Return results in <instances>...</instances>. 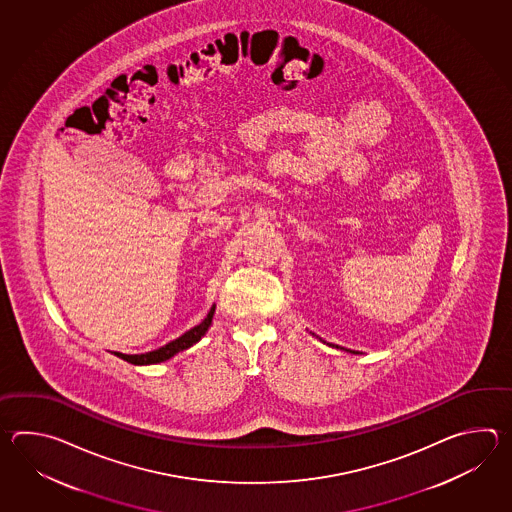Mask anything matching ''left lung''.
<instances>
[{"mask_svg":"<svg viewBox=\"0 0 512 512\" xmlns=\"http://www.w3.org/2000/svg\"><path fill=\"white\" fill-rule=\"evenodd\" d=\"M349 353H355V351H349Z\"/></svg>","mask_w":512,"mask_h":512,"instance_id":"obj_1","label":"left lung"}]
</instances>
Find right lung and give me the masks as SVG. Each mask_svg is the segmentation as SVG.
Returning <instances> with one entry per match:
<instances>
[{
  "label": "right lung",
  "instance_id": "1",
  "mask_svg": "<svg viewBox=\"0 0 512 512\" xmlns=\"http://www.w3.org/2000/svg\"><path fill=\"white\" fill-rule=\"evenodd\" d=\"M214 313H216V304L210 307L208 315L205 316V320H203L201 324H197L196 327L188 329L181 337L175 338L172 342H168L163 348L153 349V351L141 353V355H124V353L115 351V355H117L119 359L130 362V364H135V366H150V364H159V362H164V360L172 359L179 351L192 348L196 342H199L201 338L207 335L208 327L212 326Z\"/></svg>",
  "mask_w": 512,
  "mask_h": 512
}]
</instances>
